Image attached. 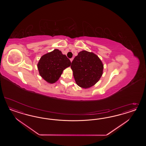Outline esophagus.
Instances as JSON below:
<instances>
[{
    "label": "esophagus",
    "instance_id": "1",
    "mask_svg": "<svg viewBox=\"0 0 146 146\" xmlns=\"http://www.w3.org/2000/svg\"><path fill=\"white\" fill-rule=\"evenodd\" d=\"M73 60V58H72L70 59V60H71V62H72V60Z\"/></svg>",
    "mask_w": 146,
    "mask_h": 146
}]
</instances>
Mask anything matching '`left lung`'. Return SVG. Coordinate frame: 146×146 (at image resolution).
<instances>
[{"instance_id": "left-lung-1", "label": "left lung", "mask_w": 146, "mask_h": 146, "mask_svg": "<svg viewBox=\"0 0 146 146\" xmlns=\"http://www.w3.org/2000/svg\"><path fill=\"white\" fill-rule=\"evenodd\" d=\"M71 67L76 84L88 88L96 84L101 78L103 65L97 55L84 50L74 58Z\"/></svg>"}]
</instances>
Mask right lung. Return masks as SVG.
<instances>
[{
  "mask_svg": "<svg viewBox=\"0 0 146 146\" xmlns=\"http://www.w3.org/2000/svg\"><path fill=\"white\" fill-rule=\"evenodd\" d=\"M70 60L58 49L46 53L40 58L37 64L40 74L50 84L56 82L62 71L71 65Z\"/></svg>",
  "mask_w": 146,
  "mask_h": 146,
  "instance_id": "1",
  "label": "right lung"
}]
</instances>
